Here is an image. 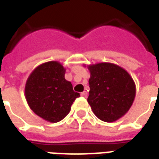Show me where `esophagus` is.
<instances>
[{
  "mask_svg": "<svg viewBox=\"0 0 159 159\" xmlns=\"http://www.w3.org/2000/svg\"><path fill=\"white\" fill-rule=\"evenodd\" d=\"M87 95H88V93H87V92H86V91H84V92H82V93H81V96L83 97H87Z\"/></svg>",
  "mask_w": 159,
  "mask_h": 159,
  "instance_id": "obj_1",
  "label": "esophagus"
}]
</instances>
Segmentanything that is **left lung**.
I'll return each instance as SVG.
<instances>
[{
	"label": "left lung",
	"instance_id": "left-lung-1",
	"mask_svg": "<svg viewBox=\"0 0 159 159\" xmlns=\"http://www.w3.org/2000/svg\"><path fill=\"white\" fill-rule=\"evenodd\" d=\"M87 68L91 73L87 102L93 113L109 123L123 117L133 105L136 95L135 83L129 73L111 62L89 64Z\"/></svg>",
	"mask_w": 159,
	"mask_h": 159
}]
</instances>
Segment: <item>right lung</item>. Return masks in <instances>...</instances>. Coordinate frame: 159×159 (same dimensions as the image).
I'll list each match as a JSON object with an SVG mask.
<instances>
[{"instance_id": "right-lung-1", "label": "right lung", "mask_w": 159, "mask_h": 159, "mask_svg": "<svg viewBox=\"0 0 159 159\" xmlns=\"http://www.w3.org/2000/svg\"><path fill=\"white\" fill-rule=\"evenodd\" d=\"M65 68L61 62L49 61L32 71L25 87V97L34 113L44 120L56 123L71 111L79 93L65 79Z\"/></svg>"}]
</instances>
